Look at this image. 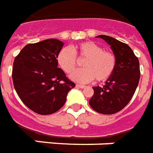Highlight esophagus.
<instances>
[{"label":"esophagus","mask_w":153,"mask_h":153,"mask_svg":"<svg viewBox=\"0 0 153 153\" xmlns=\"http://www.w3.org/2000/svg\"><path fill=\"white\" fill-rule=\"evenodd\" d=\"M77 87H79V88H82V89H83V88H86V86L84 85H80V84H77L76 85Z\"/></svg>","instance_id":"1"}]
</instances>
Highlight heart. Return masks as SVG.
I'll return each instance as SVG.
<instances>
[{"label":"heart","mask_w":153,"mask_h":153,"mask_svg":"<svg viewBox=\"0 0 153 153\" xmlns=\"http://www.w3.org/2000/svg\"><path fill=\"white\" fill-rule=\"evenodd\" d=\"M85 59L82 63L84 69L77 71L71 75V79L78 82L87 83L96 79L105 81L114 72L116 58L114 53L104 51L93 42L80 43L71 49H62L58 55V62L67 74H71L76 69L77 58Z\"/></svg>","instance_id":"heart-1"}]
</instances>
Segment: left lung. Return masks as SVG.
<instances>
[{
  "label": "left lung",
  "mask_w": 153,
  "mask_h": 153,
  "mask_svg": "<svg viewBox=\"0 0 153 153\" xmlns=\"http://www.w3.org/2000/svg\"><path fill=\"white\" fill-rule=\"evenodd\" d=\"M96 38H102L110 45L116 63L113 74L102 87H92L94 95L89 104L97 112L111 115L122 110L133 96L140 76V62L125 43L106 35H99Z\"/></svg>",
  "instance_id": "left-lung-1"
}]
</instances>
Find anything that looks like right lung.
I'll return each instance as SVG.
<instances>
[{
    "label": "right lung",
    "instance_id": "add662e5",
    "mask_svg": "<svg viewBox=\"0 0 153 153\" xmlns=\"http://www.w3.org/2000/svg\"><path fill=\"white\" fill-rule=\"evenodd\" d=\"M64 43L54 38L28 44L15 58L13 86L24 104L39 115H50L65 104L75 84L58 67Z\"/></svg>",
    "mask_w": 153,
    "mask_h": 153
}]
</instances>
